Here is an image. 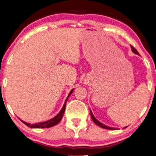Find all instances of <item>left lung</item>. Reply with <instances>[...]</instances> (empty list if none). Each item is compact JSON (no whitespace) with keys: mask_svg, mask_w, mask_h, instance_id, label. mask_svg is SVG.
<instances>
[{"mask_svg":"<svg viewBox=\"0 0 156 156\" xmlns=\"http://www.w3.org/2000/svg\"><path fill=\"white\" fill-rule=\"evenodd\" d=\"M130 47H131L132 51H133L134 54L139 55L138 51H136V50L135 49V48H134L133 46H130ZM90 116H91V119H92V120H93V121L94 122V123H95V124H96L97 126H98L99 127H101V128H102L107 129V130H118V128H112V127H109V126H106V125H105V124L102 123L101 122H100L99 121H98V119H96V118H95V117L94 116V115L93 114V112H91V110H90ZM127 128V127H125V128Z\"/></svg>","mask_w":156,"mask_h":156,"instance_id":"8db88e82","label":"left lung"}]
</instances>
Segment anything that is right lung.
Listing matches in <instances>:
<instances>
[{"label": "right lung", "mask_w": 156, "mask_h": 156, "mask_svg": "<svg viewBox=\"0 0 156 156\" xmlns=\"http://www.w3.org/2000/svg\"><path fill=\"white\" fill-rule=\"evenodd\" d=\"M74 89H72L70 90V93L68 94V96L67 97L66 101H65V103L63 105V107H62V109H61V111L59 112L58 114H56V116H55L54 118H52L51 119L48 120V121H43V122H40V123H33V124H30L29 123H26V122L23 121V120L20 119V121L22 122L25 124V125L27 126L28 127H29V128H50V127H52V126H54L58 124L60 121H61V120L63 118V114L65 112V110H66V102H67V100L69 98V97L70 96V95L73 93Z\"/></svg>", "instance_id": "obj_1"}]
</instances>
